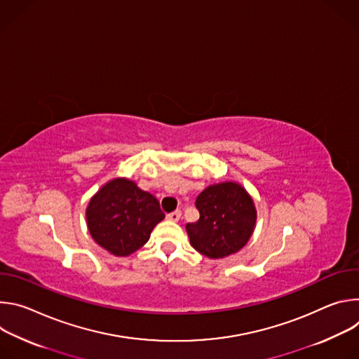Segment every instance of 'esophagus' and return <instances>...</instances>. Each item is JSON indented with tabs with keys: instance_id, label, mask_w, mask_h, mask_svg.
Wrapping results in <instances>:
<instances>
[{
	"instance_id": "obj_1",
	"label": "esophagus",
	"mask_w": 359,
	"mask_h": 359,
	"mask_svg": "<svg viewBox=\"0 0 359 359\" xmlns=\"http://www.w3.org/2000/svg\"><path fill=\"white\" fill-rule=\"evenodd\" d=\"M180 216H182L180 210H176V212H173V213H169V215H168V220H170V222H179Z\"/></svg>"
}]
</instances>
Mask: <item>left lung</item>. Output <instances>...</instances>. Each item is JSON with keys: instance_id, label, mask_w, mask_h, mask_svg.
<instances>
[{"instance_id": "obj_1", "label": "left lung", "mask_w": 359, "mask_h": 359, "mask_svg": "<svg viewBox=\"0 0 359 359\" xmlns=\"http://www.w3.org/2000/svg\"><path fill=\"white\" fill-rule=\"evenodd\" d=\"M196 208L200 219L186 224L190 245L215 260L241 250L257 222L252 197L237 182L208 186L197 196Z\"/></svg>"}]
</instances>
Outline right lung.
I'll return each instance as SVG.
<instances>
[{"mask_svg": "<svg viewBox=\"0 0 359 359\" xmlns=\"http://www.w3.org/2000/svg\"><path fill=\"white\" fill-rule=\"evenodd\" d=\"M85 216L96 244L116 257H126L143 247L165 219L158 198L126 177H115L102 186L90 197Z\"/></svg>", "mask_w": 359, "mask_h": 359, "instance_id": "1", "label": "right lung"}]
</instances>
